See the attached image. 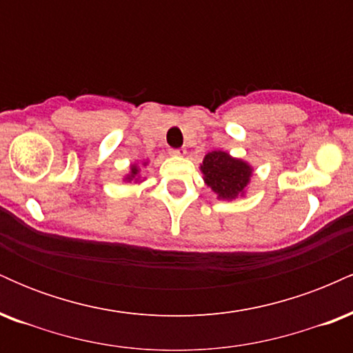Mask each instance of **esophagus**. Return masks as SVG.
I'll list each match as a JSON object with an SVG mask.
<instances>
[{"mask_svg":"<svg viewBox=\"0 0 353 353\" xmlns=\"http://www.w3.org/2000/svg\"><path fill=\"white\" fill-rule=\"evenodd\" d=\"M185 149L184 148H181V149H171V151H169V154H171V156H177V157H182V156H185Z\"/></svg>","mask_w":353,"mask_h":353,"instance_id":"1","label":"esophagus"}]
</instances>
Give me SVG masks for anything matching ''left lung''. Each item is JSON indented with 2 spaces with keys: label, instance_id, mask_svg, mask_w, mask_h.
Instances as JSON below:
<instances>
[{
  "label": "left lung",
  "instance_id": "left-lung-1",
  "mask_svg": "<svg viewBox=\"0 0 353 353\" xmlns=\"http://www.w3.org/2000/svg\"><path fill=\"white\" fill-rule=\"evenodd\" d=\"M204 184L210 188L217 199L234 201L245 197L254 168L241 157L230 156L228 151H212L204 156L201 163Z\"/></svg>",
  "mask_w": 353,
  "mask_h": 353
}]
</instances>
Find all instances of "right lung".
I'll use <instances>...</instances> for the list:
<instances>
[{
  "label": "right lung",
  "instance_id": "1",
  "mask_svg": "<svg viewBox=\"0 0 353 353\" xmlns=\"http://www.w3.org/2000/svg\"><path fill=\"white\" fill-rule=\"evenodd\" d=\"M148 164H149L148 159L141 161V163H132L131 165H129L128 174H124L123 181L129 182V184H141V182L145 181V177L143 176V169Z\"/></svg>",
  "mask_w": 353,
  "mask_h": 353
}]
</instances>
